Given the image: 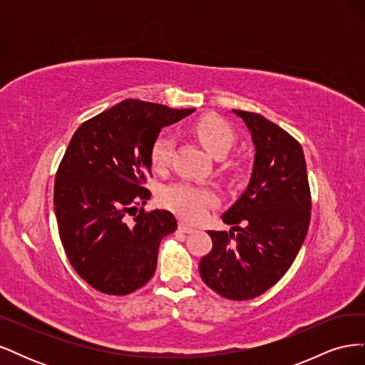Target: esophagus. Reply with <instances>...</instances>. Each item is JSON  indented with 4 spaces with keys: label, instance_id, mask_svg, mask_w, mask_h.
Returning a JSON list of instances; mask_svg holds the SVG:
<instances>
[{
    "label": "esophagus",
    "instance_id": "34e87169",
    "mask_svg": "<svg viewBox=\"0 0 365 365\" xmlns=\"http://www.w3.org/2000/svg\"><path fill=\"white\" fill-rule=\"evenodd\" d=\"M180 231H182V233H195V228L193 227H190V225H187V224H184V222H181L180 224Z\"/></svg>",
    "mask_w": 365,
    "mask_h": 365
}]
</instances>
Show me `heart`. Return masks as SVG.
<instances>
[{"label":"heart","instance_id":"heart-1","mask_svg":"<svg viewBox=\"0 0 365 365\" xmlns=\"http://www.w3.org/2000/svg\"><path fill=\"white\" fill-rule=\"evenodd\" d=\"M193 132L202 146L216 158H222L235 145V132L222 118L205 115L193 125ZM173 152V138L169 134H160L150 146V163L153 169L168 168ZM163 204L173 213L187 220L201 219L207 208L215 204L212 192L200 189L187 182L165 187L161 193Z\"/></svg>","mask_w":365,"mask_h":365}]
</instances>
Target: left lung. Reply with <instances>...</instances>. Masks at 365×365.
Wrapping results in <instances>:
<instances>
[{
	"label": "left lung",
	"mask_w": 365,
	"mask_h": 365,
	"mask_svg": "<svg viewBox=\"0 0 365 365\" xmlns=\"http://www.w3.org/2000/svg\"><path fill=\"white\" fill-rule=\"evenodd\" d=\"M233 113L250 130L256 155L245 192L222 215L230 233L208 231L213 248L200 274L224 298L250 300L291 268L311 222V190L300 143L260 114Z\"/></svg>",
	"instance_id": "left-lung-1"
}]
</instances>
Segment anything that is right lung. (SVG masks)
<instances>
[{"instance_id": "right-lung-1", "label": "right lung", "mask_w": 365, "mask_h": 365, "mask_svg": "<svg viewBox=\"0 0 365 365\" xmlns=\"http://www.w3.org/2000/svg\"><path fill=\"white\" fill-rule=\"evenodd\" d=\"M195 109L123 101L74 132L54 181V213L71 267L94 289L126 295L146 284L157 268L160 242L176 230L168 210L143 208L150 192V146L164 126Z\"/></svg>"}]
</instances>
